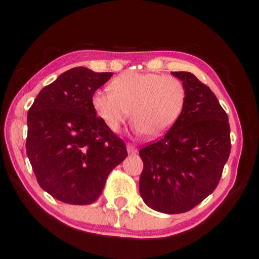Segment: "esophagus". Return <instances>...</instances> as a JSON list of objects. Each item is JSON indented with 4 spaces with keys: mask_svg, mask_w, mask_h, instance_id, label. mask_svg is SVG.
Wrapping results in <instances>:
<instances>
[{
    "mask_svg": "<svg viewBox=\"0 0 259 259\" xmlns=\"http://www.w3.org/2000/svg\"><path fill=\"white\" fill-rule=\"evenodd\" d=\"M127 152H128L130 154H136L138 150L136 148V146H133L132 144H127Z\"/></svg>",
    "mask_w": 259,
    "mask_h": 259,
    "instance_id": "1",
    "label": "esophagus"
}]
</instances>
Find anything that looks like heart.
I'll return each instance as SVG.
<instances>
[{
    "mask_svg": "<svg viewBox=\"0 0 259 259\" xmlns=\"http://www.w3.org/2000/svg\"><path fill=\"white\" fill-rule=\"evenodd\" d=\"M109 91H95L92 95L98 118L116 133L131 115L136 132L150 139L171 128L186 101L182 81L155 73H122L111 81Z\"/></svg>",
    "mask_w": 259,
    "mask_h": 259,
    "instance_id": "heart-1",
    "label": "heart"
}]
</instances>
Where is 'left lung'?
Returning <instances> with one entry per match:
<instances>
[{
	"instance_id": "obj_1",
	"label": "left lung",
	"mask_w": 259,
	"mask_h": 259,
	"mask_svg": "<svg viewBox=\"0 0 259 259\" xmlns=\"http://www.w3.org/2000/svg\"><path fill=\"white\" fill-rule=\"evenodd\" d=\"M172 75L186 90L182 114L161 139L139 151L141 198L168 214L192 210L213 192L231 151L228 114L213 92L192 73Z\"/></svg>"
}]
</instances>
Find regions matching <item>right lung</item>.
Here are the masks:
<instances>
[{"label": "right lung", "instance_id": "right-lung-1", "mask_svg": "<svg viewBox=\"0 0 259 259\" xmlns=\"http://www.w3.org/2000/svg\"><path fill=\"white\" fill-rule=\"evenodd\" d=\"M113 73L75 67L42 88L27 116V155L38 185L67 204L94 203L127 157L126 145L95 114L92 95Z\"/></svg>", "mask_w": 259, "mask_h": 259}]
</instances>
